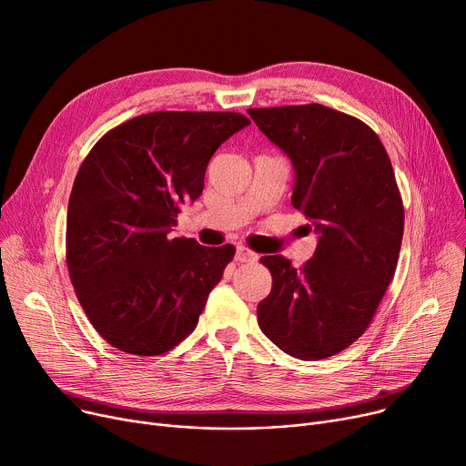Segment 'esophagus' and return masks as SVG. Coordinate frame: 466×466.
<instances>
[{
	"label": "esophagus",
	"mask_w": 466,
	"mask_h": 466,
	"mask_svg": "<svg viewBox=\"0 0 466 466\" xmlns=\"http://www.w3.org/2000/svg\"><path fill=\"white\" fill-rule=\"evenodd\" d=\"M257 258H258V255L255 251H251L249 248H246V246H239L238 251H236V260L238 262H253Z\"/></svg>",
	"instance_id": "esophagus-1"
}]
</instances>
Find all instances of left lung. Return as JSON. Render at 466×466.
<instances>
[{"instance_id":"obj_1","label":"left lung","mask_w":466,"mask_h":466,"mask_svg":"<svg viewBox=\"0 0 466 466\" xmlns=\"http://www.w3.org/2000/svg\"><path fill=\"white\" fill-rule=\"evenodd\" d=\"M248 113L290 158V202L319 234L299 270L281 255L260 258L272 290L257 308L258 327L290 357H332L369 329L397 270L404 206L393 166L369 125L327 106Z\"/></svg>"}]
</instances>
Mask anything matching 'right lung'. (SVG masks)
Returning <instances> with one entry per match:
<instances>
[{
	"label": "right lung",
	"mask_w": 466,
	"mask_h": 466,
	"mask_svg": "<svg viewBox=\"0 0 466 466\" xmlns=\"http://www.w3.org/2000/svg\"><path fill=\"white\" fill-rule=\"evenodd\" d=\"M246 115L155 111L97 141L73 183L66 262L90 325L139 357L174 350L196 329L234 246L204 248L169 228L204 190L206 167Z\"/></svg>",
	"instance_id": "1"
}]
</instances>
